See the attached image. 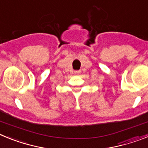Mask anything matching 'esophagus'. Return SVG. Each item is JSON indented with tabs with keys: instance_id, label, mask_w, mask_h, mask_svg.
I'll return each instance as SVG.
<instances>
[{
	"instance_id": "34e87169",
	"label": "esophagus",
	"mask_w": 148,
	"mask_h": 148,
	"mask_svg": "<svg viewBox=\"0 0 148 148\" xmlns=\"http://www.w3.org/2000/svg\"><path fill=\"white\" fill-rule=\"evenodd\" d=\"M80 73H81V71H79V70H78V71H75V75H79Z\"/></svg>"
}]
</instances>
